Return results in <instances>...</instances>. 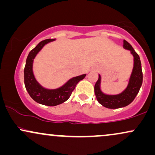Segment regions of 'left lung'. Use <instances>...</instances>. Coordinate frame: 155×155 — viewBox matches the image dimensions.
<instances>
[{"mask_svg": "<svg viewBox=\"0 0 155 155\" xmlns=\"http://www.w3.org/2000/svg\"><path fill=\"white\" fill-rule=\"evenodd\" d=\"M123 47L124 49L130 51L131 54L134 57V65L127 88L122 93L118 95H106L101 90V77L100 75L95 84L96 98L99 104L108 108H122L131 104L139 92L143 82V73L139 56L127 41H123Z\"/></svg>", "mask_w": 155, "mask_h": 155, "instance_id": "8db88e82", "label": "left lung"}]
</instances>
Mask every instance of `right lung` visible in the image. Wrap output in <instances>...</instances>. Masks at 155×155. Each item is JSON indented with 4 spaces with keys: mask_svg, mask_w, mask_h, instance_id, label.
Returning a JSON list of instances; mask_svg holds the SVG:
<instances>
[{
    "mask_svg": "<svg viewBox=\"0 0 155 155\" xmlns=\"http://www.w3.org/2000/svg\"><path fill=\"white\" fill-rule=\"evenodd\" d=\"M54 40L55 39H46L41 41L34 49H32L27 58L24 69L25 85L28 94L35 102L49 106H58L66 101L71 95L76 84L86 76V74H83L72 78L61 87L55 90H48L39 84L33 73V60L45 44Z\"/></svg>",
    "mask_w": 155,
    "mask_h": 155,
    "instance_id": "obj_1",
    "label": "right lung"
}]
</instances>
